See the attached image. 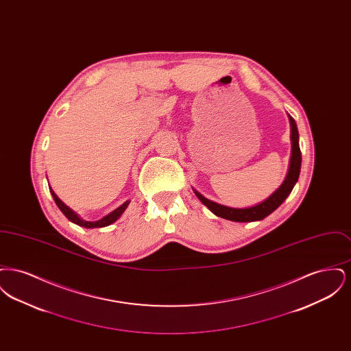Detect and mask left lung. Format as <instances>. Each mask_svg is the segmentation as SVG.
I'll return each instance as SVG.
<instances>
[{
	"label": "left lung",
	"mask_w": 351,
	"mask_h": 351,
	"mask_svg": "<svg viewBox=\"0 0 351 351\" xmlns=\"http://www.w3.org/2000/svg\"><path fill=\"white\" fill-rule=\"evenodd\" d=\"M291 121V139H292V156H291V165H289V171L288 175L284 180V183L268 197L267 200L251 206V208H245V209H235V208H229L225 205H219L217 202L205 199L202 195H200L197 191H195L196 196L199 200L209 208L210 212H213L216 216L230 221H237V222H251V221H259L271 215L282 202H283L287 196L291 193L293 185L298 182L299 175H300L301 167V151L299 147V132L295 119L289 116Z\"/></svg>",
	"instance_id": "left-lung-1"
}]
</instances>
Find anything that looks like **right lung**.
<instances>
[{
  "label": "right lung",
  "mask_w": 351,
  "mask_h": 351,
  "mask_svg": "<svg viewBox=\"0 0 351 351\" xmlns=\"http://www.w3.org/2000/svg\"><path fill=\"white\" fill-rule=\"evenodd\" d=\"M51 195H52V197H53V200L56 202V205L59 206V209L63 212V215L66 216V217L69 219V221H72L73 223H76V225H79V226H84V228H86V229H90V228H104V226H108V225H110V223H113L114 221H117L119 216L123 213V210L128 208V205H129V201H126L125 204H122L119 208H117L116 210H113L112 213H109L108 216H105L104 218H101L99 221H84L82 218L79 217L73 210H71L69 208H68L67 205H64L62 200L53 193V191L50 188Z\"/></svg>",
  "instance_id": "obj_1"
}]
</instances>
